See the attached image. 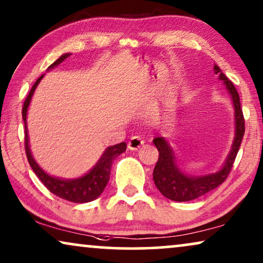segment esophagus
<instances>
[{"mask_svg":"<svg viewBox=\"0 0 263 263\" xmlns=\"http://www.w3.org/2000/svg\"><path fill=\"white\" fill-rule=\"evenodd\" d=\"M143 143H145V140H143L141 136H139V135L132 136L130 140L128 141V148L130 151H136V149H139L140 147L143 145Z\"/></svg>","mask_w":263,"mask_h":263,"instance_id":"esophagus-1","label":"esophagus"}]
</instances>
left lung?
<instances>
[{
	"label": "left lung",
	"instance_id": "left-lung-1",
	"mask_svg": "<svg viewBox=\"0 0 263 263\" xmlns=\"http://www.w3.org/2000/svg\"><path fill=\"white\" fill-rule=\"evenodd\" d=\"M214 73L219 74V79L224 81L226 89L232 98L233 107H235V140H233L228 159L220 170L215 174L193 177V176L183 174L177 167L174 152H172L166 140L164 138L154 139L153 142L158 148V152H159V158H158L156 167L153 170L154 184L165 197L172 201H178V202L192 201L218 188L228 178L233 163H235L237 153H238L240 143H242L244 132H246V124H244L243 111L240 107L239 95L235 85L226 78V75L222 73L217 64L214 66Z\"/></svg>",
	"mask_w": 263,
	"mask_h": 263
}]
</instances>
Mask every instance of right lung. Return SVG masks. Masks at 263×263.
<instances>
[{"instance_id": "obj_1", "label": "right lung", "mask_w": 263, "mask_h": 263, "mask_svg": "<svg viewBox=\"0 0 263 263\" xmlns=\"http://www.w3.org/2000/svg\"><path fill=\"white\" fill-rule=\"evenodd\" d=\"M70 53H64L60 57L59 60H56L48 69L59 66L61 62H63L67 57H69ZM44 75H42L37 81L34 82V85L32 86L30 93H28L26 100L24 102L23 106V118L25 122V151H26V157L28 163H30L32 170L34 171V174L38 176V178L41 179L43 184H44L48 190H50L53 195L61 197L70 202L75 203H85L89 202V201L96 200L100 194L103 193V190L105 189V186L109 182L110 174H111V166H112V161L116 158L125 152L127 149V145L125 142L117 143V145L107 147L105 152L103 153V156L100 157L98 163L96 164V166L92 168L88 174L82 176L80 178L75 179H61L52 177L46 174L45 171H43L41 166L35 163V160L32 157L30 145H28V134H27V125H26V116H27V109L30 105L32 96L39 81L42 80V78Z\"/></svg>"}]
</instances>
